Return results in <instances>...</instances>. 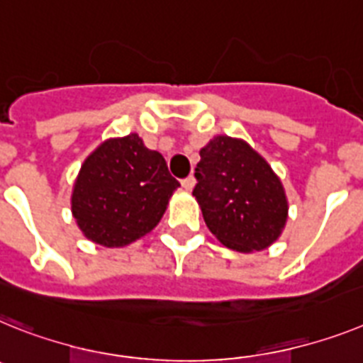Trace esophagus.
I'll return each instance as SVG.
<instances>
[{
    "label": "esophagus",
    "mask_w": 363,
    "mask_h": 363,
    "mask_svg": "<svg viewBox=\"0 0 363 363\" xmlns=\"http://www.w3.org/2000/svg\"><path fill=\"white\" fill-rule=\"evenodd\" d=\"M194 184H196V179H194V176H187V178L182 179V187H184L185 191H193Z\"/></svg>",
    "instance_id": "1"
}]
</instances>
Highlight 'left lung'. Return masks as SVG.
Masks as SVG:
<instances>
[{
	"label": "left lung",
	"instance_id": "left-lung-1",
	"mask_svg": "<svg viewBox=\"0 0 363 363\" xmlns=\"http://www.w3.org/2000/svg\"><path fill=\"white\" fill-rule=\"evenodd\" d=\"M194 178L203 220L224 246L259 252L277 240L288 215L284 189L250 145L215 138L200 150Z\"/></svg>",
	"mask_w": 363,
	"mask_h": 363
}]
</instances>
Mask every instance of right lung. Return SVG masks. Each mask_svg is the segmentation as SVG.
<instances>
[{
    "label": "right lung",
    "mask_w": 363,
    "mask_h": 363,
    "mask_svg": "<svg viewBox=\"0 0 363 363\" xmlns=\"http://www.w3.org/2000/svg\"><path fill=\"white\" fill-rule=\"evenodd\" d=\"M179 187L160 152L138 134L104 141L84 161L71 196L82 233L108 247L134 242L156 228Z\"/></svg>",
    "instance_id": "add662e5"
}]
</instances>
